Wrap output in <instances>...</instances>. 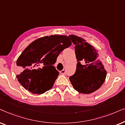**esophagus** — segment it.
Returning <instances> with one entry per match:
<instances>
[{
  "mask_svg": "<svg viewBox=\"0 0 125 125\" xmlns=\"http://www.w3.org/2000/svg\"><path fill=\"white\" fill-rule=\"evenodd\" d=\"M60 73H61V74H66V67H65L63 68V69L62 70L60 71Z\"/></svg>",
  "mask_w": 125,
  "mask_h": 125,
  "instance_id": "obj_1",
  "label": "esophagus"
}]
</instances>
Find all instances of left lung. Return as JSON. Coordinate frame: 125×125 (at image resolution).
Instances as JSON below:
<instances>
[{
  "mask_svg": "<svg viewBox=\"0 0 125 125\" xmlns=\"http://www.w3.org/2000/svg\"><path fill=\"white\" fill-rule=\"evenodd\" d=\"M69 37L75 45L78 62L75 74L69 78L74 89L80 93L91 94L101 87L105 81L107 71L98 51L83 38L75 35ZM81 61L84 63L80 64Z\"/></svg>",
  "mask_w": 125,
  "mask_h": 125,
  "instance_id": "obj_1",
  "label": "left lung"
}]
</instances>
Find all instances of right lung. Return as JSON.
Wrapping results in <instances>:
<instances>
[{
	"label": "right lung",
	"instance_id": "obj_1",
	"mask_svg": "<svg viewBox=\"0 0 125 125\" xmlns=\"http://www.w3.org/2000/svg\"><path fill=\"white\" fill-rule=\"evenodd\" d=\"M71 44L69 36L61 35L43 36L31 43L16 61V78L21 85L36 94L51 89L59 75L52 65L61 51Z\"/></svg>",
	"mask_w": 125,
	"mask_h": 125
}]
</instances>
